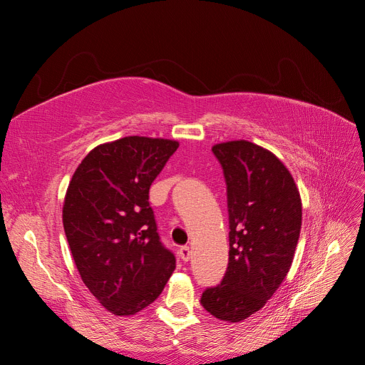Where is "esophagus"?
<instances>
[{
  "instance_id": "obj_1",
  "label": "esophagus",
  "mask_w": 365,
  "mask_h": 365,
  "mask_svg": "<svg viewBox=\"0 0 365 365\" xmlns=\"http://www.w3.org/2000/svg\"><path fill=\"white\" fill-rule=\"evenodd\" d=\"M190 256H192V251H190L189 247H181V248H180V257H181L184 262L189 260Z\"/></svg>"
}]
</instances>
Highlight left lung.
Instances as JSON below:
<instances>
[{
    "mask_svg": "<svg viewBox=\"0 0 365 365\" xmlns=\"http://www.w3.org/2000/svg\"><path fill=\"white\" fill-rule=\"evenodd\" d=\"M227 181L230 256L222 283L201 303L208 314L240 323L268 303L289 272L302 230V197L288 168L247 140L212 148Z\"/></svg>",
    "mask_w": 365,
    "mask_h": 365,
    "instance_id": "1",
    "label": "left lung"
}]
</instances>
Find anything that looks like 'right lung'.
Segmentation results:
<instances>
[{"label":"right lung","instance_id":"right-lung-1","mask_svg":"<svg viewBox=\"0 0 365 365\" xmlns=\"http://www.w3.org/2000/svg\"><path fill=\"white\" fill-rule=\"evenodd\" d=\"M180 143L123 137L77 165L62 222L82 282L108 312L130 317L153 303L175 269L157 233L149 189Z\"/></svg>","mask_w":365,"mask_h":365}]
</instances>
